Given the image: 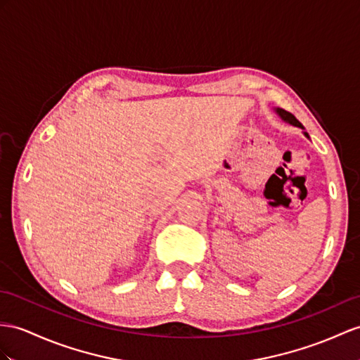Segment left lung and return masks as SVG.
Masks as SVG:
<instances>
[{"label": "left lung", "instance_id": "8db88e82", "mask_svg": "<svg viewBox=\"0 0 360 360\" xmlns=\"http://www.w3.org/2000/svg\"><path fill=\"white\" fill-rule=\"evenodd\" d=\"M275 112L278 114L279 117H281V120H284L285 124H290V125H293V127H297V128H301L302 129V133H304V136L307 137V139H310V136H309V133H305V128L302 127V124L300 120H297L293 114H290V112H287L285 110H283V108H275Z\"/></svg>", "mask_w": 360, "mask_h": 360}]
</instances>
